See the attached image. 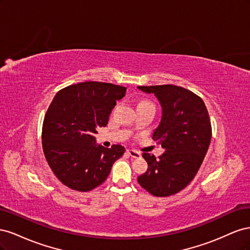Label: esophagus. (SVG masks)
<instances>
[{
	"label": "esophagus",
	"instance_id": "esophagus-1",
	"mask_svg": "<svg viewBox=\"0 0 250 250\" xmlns=\"http://www.w3.org/2000/svg\"><path fill=\"white\" fill-rule=\"evenodd\" d=\"M127 153H128V155H129L130 157H132V158H140L142 155H141V153L140 152H138V151H134V150H127Z\"/></svg>",
	"mask_w": 250,
	"mask_h": 250
}]
</instances>
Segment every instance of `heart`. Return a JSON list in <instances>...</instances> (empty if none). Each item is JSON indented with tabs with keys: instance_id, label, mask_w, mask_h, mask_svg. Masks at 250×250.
<instances>
[{
	"instance_id": "obj_1",
	"label": "heart",
	"mask_w": 250,
	"mask_h": 250,
	"mask_svg": "<svg viewBox=\"0 0 250 250\" xmlns=\"http://www.w3.org/2000/svg\"><path fill=\"white\" fill-rule=\"evenodd\" d=\"M142 103H150V102H148V101H142V102H140L139 104H142Z\"/></svg>"
}]
</instances>
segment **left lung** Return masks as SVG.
Returning a JSON list of instances; mask_svg holds the SVG:
<instances>
[{
  "label": "left lung",
  "instance_id": "left-lung-1",
  "mask_svg": "<svg viewBox=\"0 0 250 250\" xmlns=\"http://www.w3.org/2000/svg\"><path fill=\"white\" fill-rule=\"evenodd\" d=\"M138 88L154 94L161 104V122L152 139L165 149L158 158L143 153L148 169L138 181L150 194L167 197L185 188L200 168L211 139L208 112L200 97L181 86L166 84Z\"/></svg>",
  "mask_w": 250,
  "mask_h": 250
}]
</instances>
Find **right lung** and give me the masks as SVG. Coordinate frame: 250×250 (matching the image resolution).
Instances as JSON below:
<instances>
[{"label": "right lung", "instance_id": "right-lung-1", "mask_svg": "<svg viewBox=\"0 0 250 250\" xmlns=\"http://www.w3.org/2000/svg\"><path fill=\"white\" fill-rule=\"evenodd\" d=\"M126 94V87L86 81L55 95L42 124V149L55 176L72 190L87 192L103 184L125 148L96 143L98 128Z\"/></svg>", "mask_w": 250, "mask_h": 250}]
</instances>
